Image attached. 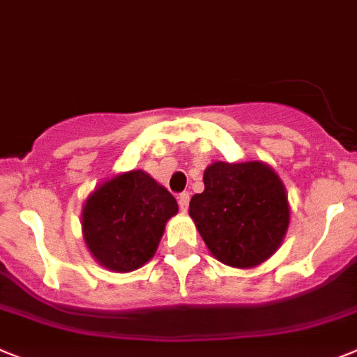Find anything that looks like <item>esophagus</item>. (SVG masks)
Masks as SVG:
<instances>
[{
	"mask_svg": "<svg viewBox=\"0 0 357 357\" xmlns=\"http://www.w3.org/2000/svg\"><path fill=\"white\" fill-rule=\"evenodd\" d=\"M178 204H179V208H181V211L188 210V204H190V194H188V192H183V194H179Z\"/></svg>",
	"mask_w": 357,
	"mask_h": 357,
	"instance_id": "1",
	"label": "esophagus"
}]
</instances>
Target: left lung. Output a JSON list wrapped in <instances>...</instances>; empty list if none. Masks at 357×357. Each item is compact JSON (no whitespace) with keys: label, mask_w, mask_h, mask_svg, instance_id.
<instances>
[{"label":"left lung","mask_w":357,"mask_h":357,"mask_svg":"<svg viewBox=\"0 0 357 357\" xmlns=\"http://www.w3.org/2000/svg\"><path fill=\"white\" fill-rule=\"evenodd\" d=\"M204 192L190 199L199 234L218 261L250 268L281 245L290 208L284 185L263 162H215L202 176Z\"/></svg>","instance_id":"obj_1"}]
</instances>
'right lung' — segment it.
<instances>
[{
	"label": "right lung",
	"instance_id": "right-lung-1",
	"mask_svg": "<svg viewBox=\"0 0 357 357\" xmlns=\"http://www.w3.org/2000/svg\"><path fill=\"white\" fill-rule=\"evenodd\" d=\"M176 213L174 195L147 172H124L86 197L83 238L96 261L108 271H137L155 256L167 220Z\"/></svg>",
	"mask_w": 357,
	"mask_h": 357
}]
</instances>
